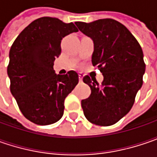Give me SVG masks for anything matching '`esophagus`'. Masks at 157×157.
Wrapping results in <instances>:
<instances>
[{
    "instance_id": "esophagus-1",
    "label": "esophagus",
    "mask_w": 157,
    "mask_h": 157,
    "mask_svg": "<svg viewBox=\"0 0 157 157\" xmlns=\"http://www.w3.org/2000/svg\"><path fill=\"white\" fill-rule=\"evenodd\" d=\"M83 77H84V75H83L82 73H79V74H78V79H79V81L80 82L83 80Z\"/></svg>"
}]
</instances>
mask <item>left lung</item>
<instances>
[{
	"label": "left lung",
	"mask_w": 157,
	"mask_h": 157,
	"mask_svg": "<svg viewBox=\"0 0 157 157\" xmlns=\"http://www.w3.org/2000/svg\"><path fill=\"white\" fill-rule=\"evenodd\" d=\"M75 24L93 40L92 63L104 77L100 85L95 78L84 77V83L91 88L89 98L81 101L84 114L93 124L111 126L130 111L142 87L143 52L129 30L113 19Z\"/></svg>",
	"instance_id": "8db88e82"
}]
</instances>
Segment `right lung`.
Wrapping results in <instances>:
<instances>
[{"label": "right lung", "instance_id": "obj_1", "mask_svg": "<svg viewBox=\"0 0 157 157\" xmlns=\"http://www.w3.org/2000/svg\"><path fill=\"white\" fill-rule=\"evenodd\" d=\"M72 32H78L72 22L41 17L28 25L10 48V92L22 114L33 123L50 125L59 121L65 98L78 83L74 71L60 75L53 69L61 53V40Z\"/></svg>", "mask_w": 157, "mask_h": 157}]
</instances>
